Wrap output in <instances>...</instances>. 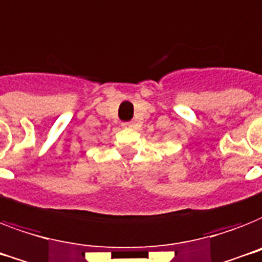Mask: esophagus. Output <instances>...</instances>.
I'll return each instance as SVG.
<instances>
[{"label":"esophagus","instance_id":"1","mask_svg":"<svg viewBox=\"0 0 262 262\" xmlns=\"http://www.w3.org/2000/svg\"><path fill=\"white\" fill-rule=\"evenodd\" d=\"M121 127L123 128H129V127H133V123L131 121H125V123H121Z\"/></svg>","mask_w":262,"mask_h":262}]
</instances>
